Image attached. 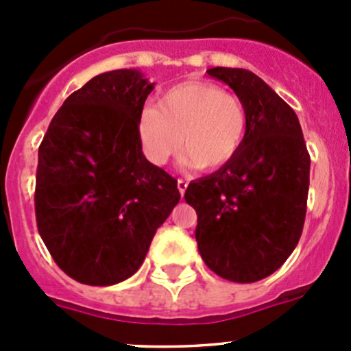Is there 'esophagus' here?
Here are the masks:
<instances>
[{"mask_svg": "<svg viewBox=\"0 0 351 351\" xmlns=\"http://www.w3.org/2000/svg\"><path fill=\"white\" fill-rule=\"evenodd\" d=\"M176 186H178V190H180V193H185V190H186V186H189V182H186V180H182V178H178V182H176Z\"/></svg>", "mask_w": 351, "mask_h": 351, "instance_id": "1", "label": "esophagus"}]
</instances>
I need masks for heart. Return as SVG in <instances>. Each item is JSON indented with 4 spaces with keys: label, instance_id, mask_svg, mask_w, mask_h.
Listing matches in <instances>:
<instances>
[{
    "label": "heart",
    "instance_id": "heart-1",
    "mask_svg": "<svg viewBox=\"0 0 351 351\" xmlns=\"http://www.w3.org/2000/svg\"><path fill=\"white\" fill-rule=\"evenodd\" d=\"M247 134L246 107L217 84L186 81L169 88L158 108L146 107L137 117L143 153L153 165H165L176 149L185 166L217 169L241 151Z\"/></svg>",
    "mask_w": 351,
    "mask_h": 351
}]
</instances>
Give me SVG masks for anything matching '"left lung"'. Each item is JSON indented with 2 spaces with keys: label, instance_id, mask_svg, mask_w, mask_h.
<instances>
[{
  "label": "left lung",
  "instance_id": "left-lung-1",
  "mask_svg": "<svg viewBox=\"0 0 351 351\" xmlns=\"http://www.w3.org/2000/svg\"><path fill=\"white\" fill-rule=\"evenodd\" d=\"M208 76L232 88L247 112V134L234 159L192 182L202 260L219 277L251 284L285 263L306 219L311 158L295 112L261 77L239 67Z\"/></svg>",
  "mask_w": 351,
  "mask_h": 351
}]
</instances>
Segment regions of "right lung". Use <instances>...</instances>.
<instances>
[{
    "label": "right lung",
    "mask_w": 351,
    "mask_h": 351,
    "mask_svg": "<svg viewBox=\"0 0 351 351\" xmlns=\"http://www.w3.org/2000/svg\"><path fill=\"white\" fill-rule=\"evenodd\" d=\"M153 88L137 69L98 74L66 98L38 147V232L80 284L132 277L180 202L176 180L147 161L137 136Z\"/></svg>",
    "instance_id": "obj_1"
}]
</instances>
